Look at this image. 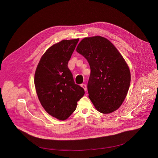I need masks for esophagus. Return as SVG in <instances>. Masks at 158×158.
<instances>
[{
	"label": "esophagus",
	"mask_w": 158,
	"mask_h": 158,
	"mask_svg": "<svg viewBox=\"0 0 158 158\" xmlns=\"http://www.w3.org/2000/svg\"><path fill=\"white\" fill-rule=\"evenodd\" d=\"M81 86L84 89V90H87V87H86V85H85V84H82V85H81Z\"/></svg>",
	"instance_id": "34e87169"
}]
</instances>
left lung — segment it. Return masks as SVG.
<instances>
[{
    "instance_id": "8db88e82",
    "label": "left lung",
    "mask_w": 158,
    "mask_h": 158,
    "mask_svg": "<svg viewBox=\"0 0 158 158\" xmlns=\"http://www.w3.org/2000/svg\"><path fill=\"white\" fill-rule=\"evenodd\" d=\"M90 66L88 83L89 98L103 114L117 110L130 88V69L122 55L106 38L95 36L83 39L77 47Z\"/></svg>"
}]
</instances>
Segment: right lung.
I'll return each instance as SVG.
<instances>
[{"mask_svg":"<svg viewBox=\"0 0 158 158\" xmlns=\"http://www.w3.org/2000/svg\"><path fill=\"white\" fill-rule=\"evenodd\" d=\"M79 39L63 40L49 47L42 56L35 73V86L45 111L64 120L75 111L84 95L74 82L68 64Z\"/></svg>","mask_w":158,"mask_h":158,"instance_id":"add662e5","label":"right lung"}]
</instances>
